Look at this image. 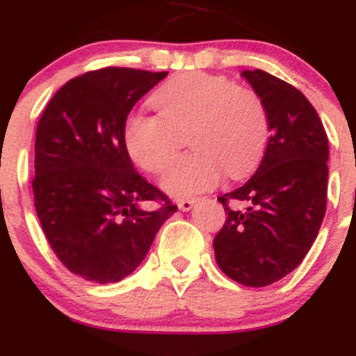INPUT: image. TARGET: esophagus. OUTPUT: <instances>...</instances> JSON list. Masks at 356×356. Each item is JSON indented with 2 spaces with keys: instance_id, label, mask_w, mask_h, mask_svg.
<instances>
[{
  "instance_id": "34e87169",
  "label": "esophagus",
  "mask_w": 356,
  "mask_h": 356,
  "mask_svg": "<svg viewBox=\"0 0 356 356\" xmlns=\"http://www.w3.org/2000/svg\"><path fill=\"white\" fill-rule=\"evenodd\" d=\"M194 204H195V199H179L177 207L181 211L187 212V211H191L192 207H194Z\"/></svg>"
}]
</instances>
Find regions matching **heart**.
<instances>
[{"label": "heart", "instance_id": "heart-1", "mask_svg": "<svg viewBox=\"0 0 356 356\" xmlns=\"http://www.w3.org/2000/svg\"><path fill=\"white\" fill-rule=\"evenodd\" d=\"M159 115L130 113L124 142L132 161L147 172L165 169L187 136L192 150L170 162L161 186L175 197L209 191L222 177H241L263 157L269 117L254 90L232 85L226 76L192 72L165 81L152 95Z\"/></svg>", "mask_w": 356, "mask_h": 356}]
</instances>
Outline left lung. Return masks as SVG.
I'll return each mask as SVG.
<instances>
[{
  "mask_svg": "<svg viewBox=\"0 0 356 356\" xmlns=\"http://www.w3.org/2000/svg\"><path fill=\"white\" fill-rule=\"evenodd\" d=\"M241 76L263 100L271 137L254 175L218 197L227 219L212 244L224 275L263 288L298 268L316 239L326 211L328 137L293 85L263 70ZM231 200L248 207L229 208Z\"/></svg>",
  "mask_w": 356,
  "mask_h": 356,
  "instance_id": "1",
  "label": "left lung"
}]
</instances>
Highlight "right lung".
<instances>
[{
	"label": "right lung",
	"mask_w": 356,
	"mask_h": 356,
	"mask_svg": "<svg viewBox=\"0 0 356 356\" xmlns=\"http://www.w3.org/2000/svg\"><path fill=\"white\" fill-rule=\"evenodd\" d=\"M165 76L118 67L83 73L53 95L36 127V214L56 257L87 281L117 283L136 271L177 211L134 169L124 142L130 110Z\"/></svg>",
	"instance_id": "right-lung-1"
}]
</instances>
